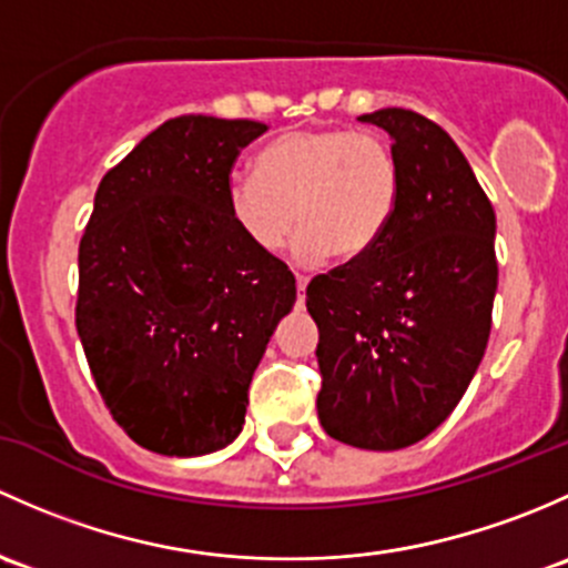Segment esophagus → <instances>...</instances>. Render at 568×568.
<instances>
[{"instance_id":"esophagus-1","label":"esophagus","mask_w":568,"mask_h":568,"mask_svg":"<svg viewBox=\"0 0 568 568\" xmlns=\"http://www.w3.org/2000/svg\"><path fill=\"white\" fill-rule=\"evenodd\" d=\"M295 284H297V303H301V306H303V301H306V286H308V278H306V276H297V278H295Z\"/></svg>"}]
</instances>
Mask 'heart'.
I'll return each instance as SVG.
<instances>
[{"instance_id":"obj_1","label":"heart","mask_w":568,"mask_h":568,"mask_svg":"<svg viewBox=\"0 0 568 568\" xmlns=\"http://www.w3.org/2000/svg\"><path fill=\"white\" fill-rule=\"evenodd\" d=\"M399 191V161L379 133L317 128L260 150L254 174H235L226 185V213L260 254H276L297 219L292 256L314 265L336 251L361 256L374 248L394 221Z\"/></svg>"}]
</instances>
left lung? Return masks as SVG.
Returning <instances> with one entry per match:
<instances>
[{
  "mask_svg": "<svg viewBox=\"0 0 568 568\" xmlns=\"http://www.w3.org/2000/svg\"><path fill=\"white\" fill-rule=\"evenodd\" d=\"M390 136L399 204L374 248L306 286L323 429L399 452L452 415L484 358L498 290L495 210L454 139L410 109L358 116Z\"/></svg>",
  "mask_w": 568,
  "mask_h": 568,
  "instance_id": "8db88e82",
  "label": "left lung"
}]
</instances>
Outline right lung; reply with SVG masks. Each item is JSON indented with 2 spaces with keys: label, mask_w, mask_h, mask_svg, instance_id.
I'll use <instances>...</instances> for the list:
<instances>
[{
  "label": "right lung",
  "mask_w": 568,
  "mask_h": 568,
  "mask_svg": "<svg viewBox=\"0 0 568 568\" xmlns=\"http://www.w3.org/2000/svg\"><path fill=\"white\" fill-rule=\"evenodd\" d=\"M265 131L174 116L98 185L75 327L116 424L155 454L202 457L241 435L251 377L295 306V276L226 213L232 163Z\"/></svg>",
  "instance_id": "obj_1"
}]
</instances>
